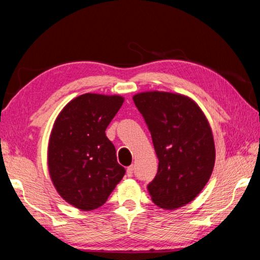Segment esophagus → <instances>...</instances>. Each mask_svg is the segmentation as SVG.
<instances>
[{"instance_id": "esophagus-1", "label": "esophagus", "mask_w": 260, "mask_h": 260, "mask_svg": "<svg viewBox=\"0 0 260 260\" xmlns=\"http://www.w3.org/2000/svg\"><path fill=\"white\" fill-rule=\"evenodd\" d=\"M133 174H134V167L131 166V167L127 168V176L132 177V176H133Z\"/></svg>"}]
</instances>
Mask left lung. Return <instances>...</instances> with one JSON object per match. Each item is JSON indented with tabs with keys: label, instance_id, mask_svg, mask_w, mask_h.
I'll return each instance as SVG.
<instances>
[{
	"label": "left lung",
	"instance_id": "1",
	"mask_svg": "<svg viewBox=\"0 0 260 260\" xmlns=\"http://www.w3.org/2000/svg\"><path fill=\"white\" fill-rule=\"evenodd\" d=\"M134 104L148 126L158 158L148 184L151 200L166 209L188 204L212 175L215 147L211 126L191 98L171 92H141Z\"/></svg>",
	"mask_w": 260,
	"mask_h": 260
}]
</instances>
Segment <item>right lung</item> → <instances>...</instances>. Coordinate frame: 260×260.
<instances>
[{
    "mask_svg": "<svg viewBox=\"0 0 260 260\" xmlns=\"http://www.w3.org/2000/svg\"><path fill=\"white\" fill-rule=\"evenodd\" d=\"M122 103L121 96L81 94L64 106L53 126L49 175L59 194L82 211L105 204L126 172L105 134Z\"/></svg>",
    "mask_w": 260,
    "mask_h": 260,
    "instance_id": "1",
    "label": "right lung"
}]
</instances>
